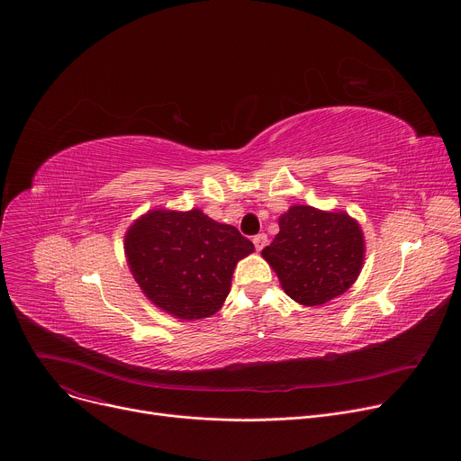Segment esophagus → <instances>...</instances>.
Listing matches in <instances>:
<instances>
[{"instance_id": "obj_1", "label": "esophagus", "mask_w": 461, "mask_h": 461, "mask_svg": "<svg viewBox=\"0 0 461 461\" xmlns=\"http://www.w3.org/2000/svg\"><path fill=\"white\" fill-rule=\"evenodd\" d=\"M267 240H268V239H267V235H265V233H259V235H256V237H254V244H256V250H258V252L265 249Z\"/></svg>"}]
</instances>
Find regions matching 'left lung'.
<instances>
[{
    "mask_svg": "<svg viewBox=\"0 0 461 461\" xmlns=\"http://www.w3.org/2000/svg\"><path fill=\"white\" fill-rule=\"evenodd\" d=\"M261 256L294 302L321 305L347 293L357 280L365 239L345 211L291 205L280 217V233Z\"/></svg>",
    "mask_w": 461,
    "mask_h": 461,
    "instance_id": "left-lung-1",
    "label": "left lung"
}]
</instances>
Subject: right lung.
Here are the masks:
<instances>
[{
  "mask_svg": "<svg viewBox=\"0 0 461 461\" xmlns=\"http://www.w3.org/2000/svg\"><path fill=\"white\" fill-rule=\"evenodd\" d=\"M124 250L135 282L158 308L198 321L222 308L233 270L254 244L200 209H153L130 226Z\"/></svg>",
  "mask_w": 461,
  "mask_h": 461,
  "instance_id": "obj_1",
  "label": "right lung"
}]
</instances>
